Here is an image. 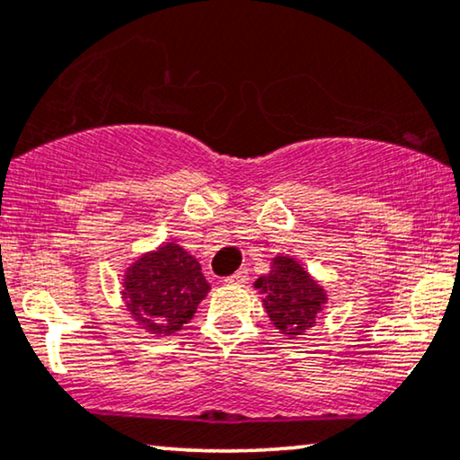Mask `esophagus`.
Returning <instances> with one entry per match:
<instances>
[{
	"label": "esophagus",
	"mask_w": 460,
	"mask_h": 460,
	"mask_svg": "<svg viewBox=\"0 0 460 460\" xmlns=\"http://www.w3.org/2000/svg\"><path fill=\"white\" fill-rule=\"evenodd\" d=\"M250 278H248V271L246 269H240V271H235L234 275H229V278H225V284H231V286H243L246 284Z\"/></svg>",
	"instance_id": "1"
}]
</instances>
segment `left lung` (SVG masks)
<instances>
[{
  "label": "left lung",
  "instance_id": "obj_1",
  "mask_svg": "<svg viewBox=\"0 0 460 460\" xmlns=\"http://www.w3.org/2000/svg\"><path fill=\"white\" fill-rule=\"evenodd\" d=\"M271 322L284 334L296 336L315 323L326 303V292L294 259L278 256L271 273L256 279Z\"/></svg>",
  "mask_w": 460,
  "mask_h": 460
}]
</instances>
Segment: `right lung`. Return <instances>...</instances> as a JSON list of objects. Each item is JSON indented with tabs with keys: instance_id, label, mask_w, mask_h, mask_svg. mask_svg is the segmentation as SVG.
Listing matches in <instances>:
<instances>
[{
	"instance_id": "obj_1",
	"label": "right lung",
	"mask_w": 460,
	"mask_h": 460,
	"mask_svg": "<svg viewBox=\"0 0 460 460\" xmlns=\"http://www.w3.org/2000/svg\"><path fill=\"white\" fill-rule=\"evenodd\" d=\"M210 284L199 262L176 243L140 256L126 271L124 301L145 330L174 334L191 320Z\"/></svg>"
}]
</instances>
